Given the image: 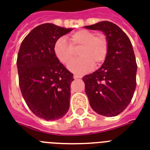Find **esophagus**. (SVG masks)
<instances>
[{
    "label": "esophagus",
    "instance_id": "obj_1",
    "mask_svg": "<svg viewBox=\"0 0 150 150\" xmlns=\"http://www.w3.org/2000/svg\"><path fill=\"white\" fill-rule=\"evenodd\" d=\"M82 76H78V75H74V78L76 80V79H79V78H81Z\"/></svg>",
    "mask_w": 150,
    "mask_h": 150
}]
</instances>
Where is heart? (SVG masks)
I'll list each match as a JSON object with an SVG mask.
<instances>
[{"instance_id":"1","label":"heart","mask_w":150,"mask_h":150,"mask_svg":"<svg viewBox=\"0 0 150 150\" xmlns=\"http://www.w3.org/2000/svg\"><path fill=\"white\" fill-rule=\"evenodd\" d=\"M70 43L67 38H60L54 46V54L60 62L68 64L75 54V50L81 47L80 58L72 61L68 66L71 72L83 74L93 67H99L106 59L108 54V41L105 35H96L91 30H80L70 35Z\"/></svg>"}]
</instances>
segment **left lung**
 <instances>
[{
    "label": "left lung",
    "mask_w": 150,
    "mask_h": 150,
    "mask_svg": "<svg viewBox=\"0 0 150 150\" xmlns=\"http://www.w3.org/2000/svg\"><path fill=\"white\" fill-rule=\"evenodd\" d=\"M84 27L103 32L109 47L102 67L83 77L85 93L94 111L105 117H115L129 105L136 88L137 64L132 42L111 22L103 21Z\"/></svg>",
    "instance_id": "8db88e82"
}]
</instances>
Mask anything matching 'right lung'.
Wrapping results in <instances>:
<instances>
[{"label": "right lung", "instance_id": "right-lung-1", "mask_svg": "<svg viewBox=\"0 0 150 150\" xmlns=\"http://www.w3.org/2000/svg\"><path fill=\"white\" fill-rule=\"evenodd\" d=\"M72 29L52 23L38 25L21 44L17 58L18 82L28 107L46 120H55L69 108L71 74L59 62L54 44Z\"/></svg>", "mask_w": 150, "mask_h": 150}]
</instances>
